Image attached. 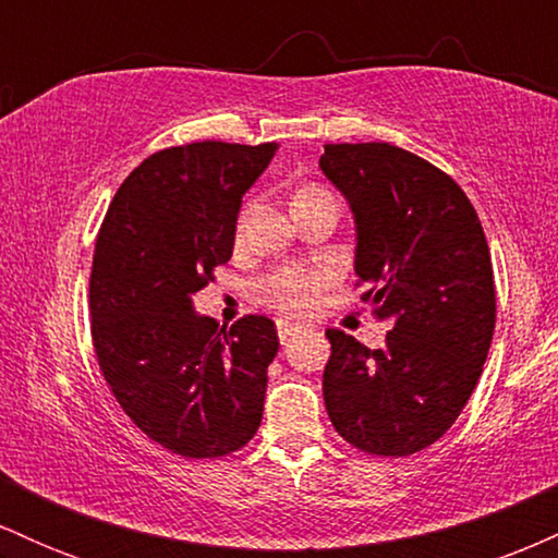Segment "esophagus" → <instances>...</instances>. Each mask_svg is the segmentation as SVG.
Masks as SVG:
<instances>
[{
    "label": "esophagus",
    "instance_id": "obj_1",
    "mask_svg": "<svg viewBox=\"0 0 558 558\" xmlns=\"http://www.w3.org/2000/svg\"><path fill=\"white\" fill-rule=\"evenodd\" d=\"M301 330H304V325H301V323H293V319H283V317L278 319L280 341H291V338L296 336V332H301Z\"/></svg>",
    "mask_w": 558,
    "mask_h": 558
}]
</instances>
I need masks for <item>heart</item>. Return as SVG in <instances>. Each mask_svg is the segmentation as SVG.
Masks as SVG:
<instances>
[{
	"instance_id": "1",
	"label": "heart",
	"mask_w": 558,
	"mask_h": 558,
	"mask_svg": "<svg viewBox=\"0 0 558 558\" xmlns=\"http://www.w3.org/2000/svg\"><path fill=\"white\" fill-rule=\"evenodd\" d=\"M325 194L323 189H304L296 198ZM325 286V275L310 267H280L259 280L257 296L265 304L275 306L280 312H306L315 304L317 291Z\"/></svg>"
}]
</instances>
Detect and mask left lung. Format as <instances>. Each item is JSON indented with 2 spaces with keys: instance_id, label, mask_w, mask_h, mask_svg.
Wrapping results in <instances>:
<instances>
[{
  "instance_id": "left-lung-1",
  "label": "left lung",
  "mask_w": 558,
  "mask_h": 558,
  "mask_svg": "<svg viewBox=\"0 0 558 558\" xmlns=\"http://www.w3.org/2000/svg\"><path fill=\"white\" fill-rule=\"evenodd\" d=\"M319 170L354 217L362 301L390 330L367 349L328 330V417L351 446L409 457L462 414L496 328L488 241L446 172L390 144H328Z\"/></svg>"
}]
</instances>
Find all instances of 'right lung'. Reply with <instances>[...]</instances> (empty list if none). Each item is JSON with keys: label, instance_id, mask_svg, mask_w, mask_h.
<instances>
[{"label": "right lung", "instance_id": "add662e5", "mask_svg": "<svg viewBox=\"0 0 558 558\" xmlns=\"http://www.w3.org/2000/svg\"><path fill=\"white\" fill-rule=\"evenodd\" d=\"M275 151L222 141L157 151L120 185L96 239V360L128 417L181 457L239 451L265 412L275 323L248 315L217 330L194 296L233 257L241 198Z\"/></svg>", "mask_w": 558, "mask_h": 558}]
</instances>
